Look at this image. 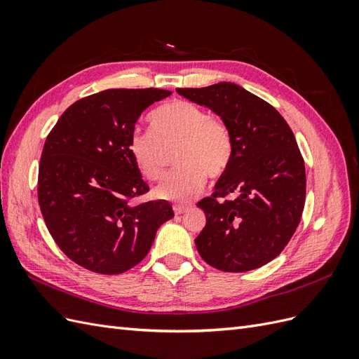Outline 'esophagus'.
Listing matches in <instances>:
<instances>
[{"mask_svg": "<svg viewBox=\"0 0 359 359\" xmlns=\"http://www.w3.org/2000/svg\"><path fill=\"white\" fill-rule=\"evenodd\" d=\"M190 208V205H173V211H175L177 215L186 212Z\"/></svg>", "mask_w": 359, "mask_h": 359, "instance_id": "1", "label": "esophagus"}]
</instances>
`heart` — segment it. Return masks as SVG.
Masks as SVG:
<instances>
[{"instance_id": "heart-1", "label": "heart", "mask_w": 359, "mask_h": 359, "mask_svg": "<svg viewBox=\"0 0 359 359\" xmlns=\"http://www.w3.org/2000/svg\"><path fill=\"white\" fill-rule=\"evenodd\" d=\"M151 133L130 136L128 153L137 170L149 181L166 173V151L177 147L180 166L154 190V196L172 202H187L203 189L206 175L215 180L227 170L232 160V136L220 119L199 104L172 100L161 104L148 118Z\"/></svg>"}]
</instances>
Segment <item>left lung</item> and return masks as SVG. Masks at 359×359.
<instances>
[{"instance_id": "obj_1", "label": "left lung", "mask_w": 359, "mask_h": 359, "mask_svg": "<svg viewBox=\"0 0 359 359\" xmlns=\"http://www.w3.org/2000/svg\"><path fill=\"white\" fill-rule=\"evenodd\" d=\"M210 107L232 136V160L211 198L198 206L206 224L201 257L226 273H245L276 259L290 241L306 203V166L289 124L276 107L232 82L178 88Z\"/></svg>"}]
</instances>
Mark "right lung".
<instances>
[{"mask_svg":"<svg viewBox=\"0 0 359 359\" xmlns=\"http://www.w3.org/2000/svg\"><path fill=\"white\" fill-rule=\"evenodd\" d=\"M170 94L116 88L83 97L46 137L39 166L40 211L62 253L85 269L126 273L148 255L157 229L173 217L166 201L130 202L149 187L128 153L140 114Z\"/></svg>","mask_w":359,"mask_h":359,"instance_id":"add662e5","label":"right lung"}]
</instances>
